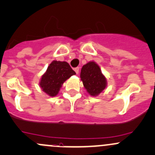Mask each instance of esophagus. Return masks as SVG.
<instances>
[{"label": "esophagus", "mask_w": 155, "mask_h": 155, "mask_svg": "<svg viewBox=\"0 0 155 155\" xmlns=\"http://www.w3.org/2000/svg\"><path fill=\"white\" fill-rule=\"evenodd\" d=\"M74 71H75V72L76 73V74H79V68H74Z\"/></svg>", "instance_id": "34e87169"}]
</instances>
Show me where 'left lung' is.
Returning <instances> with one entry per match:
<instances>
[{
    "instance_id": "left-lung-1",
    "label": "left lung",
    "mask_w": 155,
    "mask_h": 155,
    "mask_svg": "<svg viewBox=\"0 0 155 155\" xmlns=\"http://www.w3.org/2000/svg\"><path fill=\"white\" fill-rule=\"evenodd\" d=\"M80 78L86 91L91 96H98L107 86L106 76L94 61H90L82 66Z\"/></svg>"
}]
</instances>
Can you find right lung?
<instances>
[{"mask_svg":"<svg viewBox=\"0 0 155 155\" xmlns=\"http://www.w3.org/2000/svg\"><path fill=\"white\" fill-rule=\"evenodd\" d=\"M75 74L68 62L53 60L42 75L39 84L48 96L54 97L58 94L64 81Z\"/></svg>","mask_w":155,"mask_h":155,"instance_id":"right-lung-1","label":"right lung"}]
</instances>
